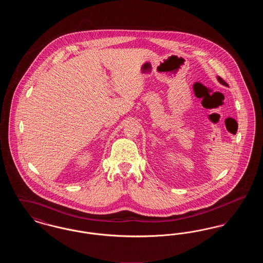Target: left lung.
Returning a JSON list of instances; mask_svg holds the SVG:
<instances>
[{
  "label": "left lung",
  "mask_w": 263,
  "mask_h": 263,
  "mask_svg": "<svg viewBox=\"0 0 263 263\" xmlns=\"http://www.w3.org/2000/svg\"><path fill=\"white\" fill-rule=\"evenodd\" d=\"M217 80H218V82H219L220 84H222V85H224V86H226V87H228V84L226 83L225 81H224L222 78H220L219 76L217 77Z\"/></svg>",
  "instance_id": "1"
}]
</instances>
